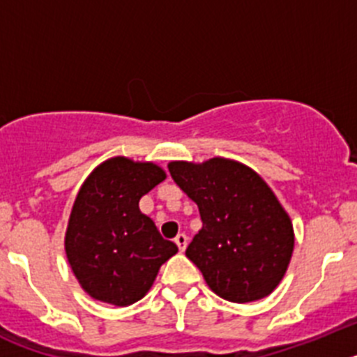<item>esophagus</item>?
<instances>
[{"instance_id":"34e87169","label":"esophagus","mask_w":357,"mask_h":357,"mask_svg":"<svg viewBox=\"0 0 357 357\" xmlns=\"http://www.w3.org/2000/svg\"><path fill=\"white\" fill-rule=\"evenodd\" d=\"M175 243H176V247H178V250L184 252L185 247H188V236H185V234H178L175 238Z\"/></svg>"}]
</instances>
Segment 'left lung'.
<instances>
[{
	"instance_id": "1",
	"label": "left lung",
	"mask_w": 357,
	"mask_h": 357,
	"mask_svg": "<svg viewBox=\"0 0 357 357\" xmlns=\"http://www.w3.org/2000/svg\"><path fill=\"white\" fill-rule=\"evenodd\" d=\"M175 184L198 206L202 229L185 255L209 288L230 302L270 295L293 254L291 220L254 169L229 159L168 164Z\"/></svg>"
}]
</instances>
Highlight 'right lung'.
Masks as SVG:
<instances>
[{
    "mask_svg": "<svg viewBox=\"0 0 357 357\" xmlns=\"http://www.w3.org/2000/svg\"><path fill=\"white\" fill-rule=\"evenodd\" d=\"M166 178L151 162L116 157L82 185L66 232V254L82 288L96 301L130 305L146 295L159 268L178 252L139 211L143 195Z\"/></svg>",
    "mask_w": 357,
    "mask_h": 357,
    "instance_id": "add662e5",
    "label": "right lung"
}]
</instances>
